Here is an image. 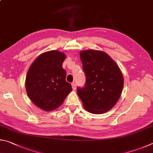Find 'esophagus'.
<instances>
[{
    "label": "esophagus",
    "instance_id": "34e87169",
    "mask_svg": "<svg viewBox=\"0 0 153 153\" xmlns=\"http://www.w3.org/2000/svg\"><path fill=\"white\" fill-rule=\"evenodd\" d=\"M72 89H73V90H76V83H74V82H72Z\"/></svg>",
    "mask_w": 153,
    "mask_h": 153
}]
</instances>
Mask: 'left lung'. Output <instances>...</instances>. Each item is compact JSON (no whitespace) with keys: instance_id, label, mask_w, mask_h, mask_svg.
<instances>
[{"instance_id":"left-lung-1","label":"left lung","mask_w":153,"mask_h":153,"mask_svg":"<svg viewBox=\"0 0 153 153\" xmlns=\"http://www.w3.org/2000/svg\"><path fill=\"white\" fill-rule=\"evenodd\" d=\"M80 58L86 82L84 87L77 88V93L85 109L95 114L110 110L124 87L118 66L108 53L100 50H83L80 52Z\"/></svg>"}]
</instances>
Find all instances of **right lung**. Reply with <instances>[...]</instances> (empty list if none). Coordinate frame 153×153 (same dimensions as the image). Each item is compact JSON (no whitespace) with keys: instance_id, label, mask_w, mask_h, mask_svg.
<instances>
[{"instance_id":"right-lung-1","label":"right lung","mask_w":153,"mask_h":153,"mask_svg":"<svg viewBox=\"0 0 153 153\" xmlns=\"http://www.w3.org/2000/svg\"><path fill=\"white\" fill-rule=\"evenodd\" d=\"M66 56L58 51H48L39 55L29 67L25 80L28 97L44 111L54 110L62 104L71 91L62 68Z\"/></svg>"}]
</instances>
